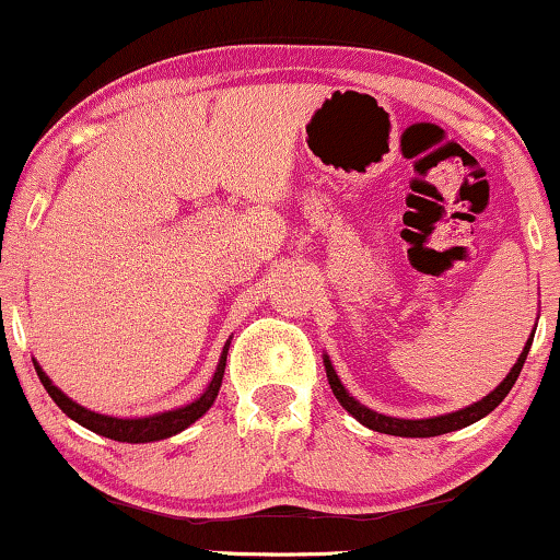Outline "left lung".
<instances>
[{"instance_id": "left-lung-1", "label": "left lung", "mask_w": 560, "mask_h": 560, "mask_svg": "<svg viewBox=\"0 0 560 560\" xmlns=\"http://www.w3.org/2000/svg\"><path fill=\"white\" fill-rule=\"evenodd\" d=\"M530 343H533V336H530V339H527L523 354H520V359L515 362V366H512V370H510L508 377H504L500 382V387L492 389V393H489L487 397H481L479 402H474V405H469V408H464V410L448 412V416H439V418H425V420L389 418V416H380V412L364 408V405H359L354 397H351L347 389H343L339 377H336L331 362H328V357L324 359V364H326V374H328V385H331L336 400H339L343 408H347L351 416L359 420V423L366 425V428H372V431H377V433L402 435V439H431V435L451 433V431H458V428H466V425L477 423V420L485 418L487 412H492L497 405H500L504 397H508L512 385H515V382H517L520 372H523L525 359H527V351H530Z\"/></svg>"}]
</instances>
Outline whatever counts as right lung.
Here are the masks:
<instances>
[{
	"instance_id": "1",
	"label": "right lung",
	"mask_w": 560,
	"mask_h": 560,
	"mask_svg": "<svg viewBox=\"0 0 560 560\" xmlns=\"http://www.w3.org/2000/svg\"><path fill=\"white\" fill-rule=\"evenodd\" d=\"M226 351H229V341H226L224 351H221L219 366H217V372H213L211 385L206 387V393L198 397L196 402L186 405V408L167 410V412H160V416H150V418L98 416V412L81 408L79 402H73L71 397H66L63 393H60V389L48 380V374H45L37 364H35V370H37V377H40V382H43V387L48 389V395L52 397V402H56L58 408L63 410L68 418L75 420L79 425L89 428V431H94L98 435H106V439H112V441L150 443V441L171 439V435L186 431L190 423H196V420L211 408L213 400H217L219 387H221V377H224V370H226Z\"/></svg>"
}]
</instances>
